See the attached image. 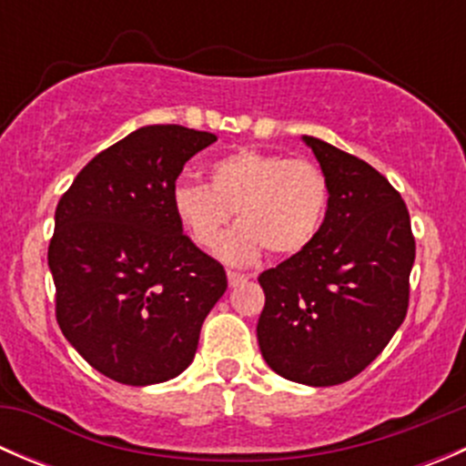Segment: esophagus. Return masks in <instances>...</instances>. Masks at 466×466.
I'll use <instances>...</instances> for the list:
<instances>
[{"mask_svg": "<svg viewBox=\"0 0 466 466\" xmlns=\"http://www.w3.org/2000/svg\"><path fill=\"white\" fill-rule=\"evenodd\" d=\"M228 281H229V286H238V284H243V281H248V275H241V272H234V270H229L228 272Z\"/></svg>", "mask_w": 466, "mask_h": 466, "instance_id": "1", "label": "esophagus"}]
</instances>
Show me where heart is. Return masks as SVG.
<instances>
[{"mask_svg": "<svg viewBox=\"0 0 466 466\" xmlns=\"http://www.w3.org/2000/svg\"><path fill=\"white\" fill-rule=\"evenodd\" d=\"M329 203V182L309 159L281 157L241 148L209 167V185L180 177L171 187L177 223L200 248L216 246L237 214V229L218 252L232 263H248L266 248L270 255H295L320 232Z\"/></svg>", "mask_w": 466, "mask_h": 466, "instance_id": "heart-1", "label": "heart"}]
</instances>
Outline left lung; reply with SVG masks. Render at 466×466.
I'll list each match as a JSON object with an SVG mask.
<instances>
[{"label": "left lung", "instance_id": "left-lung-1", "mask_svg": "<svg viewBox=\"0 0 466 466\" xmlns=\"http://www.w3.org/2000/svg\"><path fill=\"white\" fill-rule=\"evenodd\" d=\"M329 182L324 223L304 250L259 275L266 304L259 350L295 383H345L401 327L410 299L415 237L401 194L374 167L304 137Z\"/></svg>", "mask_w": 466, "mask_h": 466}]
</instances>
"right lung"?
I'll use <instances>...</instances> for the list:
<instances>
[{
	"label": "right lung",
	"instance_id": "right-lung-1",
	"mask_svg": "<svg viewBox=\"0 0 466 466\" xmlns=\"http://www.w3.org/2000/svg\"><path fill=\"white\" fill-rule=\"evenodd\" d=\"M216 135L144 126L83 167L56 207L49 268L56 320L107 379L162 383L185 372L228 275L177 223L171 187Z\"/></svg>",
	"mask_w": 466,
	"mask_h": 466
}]
</instances>
